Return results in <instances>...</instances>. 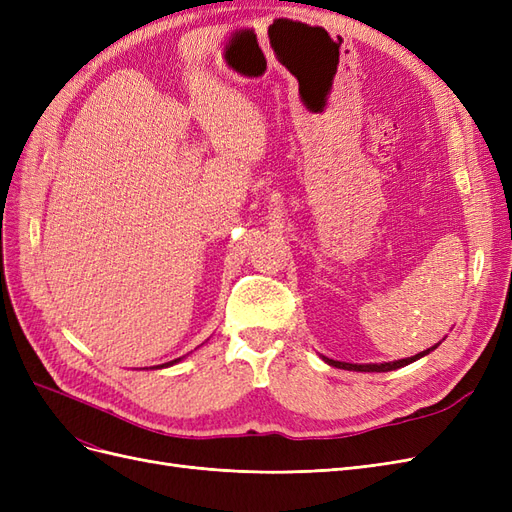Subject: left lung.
I'll return each mask as SVG.
<instances>
[{"label": "left lung", "mask_w": 512, "mask_h": 512, "mask_svg": "<svg viewBox=\"0 0 512 512\" xmlns=\"http://www.w3.org/2000/svg\"><path fill=\"white\" fill-rule=\"evenodd\" d=\"M438 346H440V344H436L433 348H427V350H423V352H418V354H414V356H408V359H399V361H391V363H367V365H356V363L333 361V359H327V356H322V359H324V363H329V365H333V367H337V369H348V371H393V369H399V367H404V365H410V363L418 361V359H421V356L429 354L431 350H436Z\"/></svg>", "instance_id": "1"}]
</instances>
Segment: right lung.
Masks as SVG:
<instances>
[{"label": "right lung", "mask_w": 512, "mask_h": 512, "mask_svg": "<svg viewBox=\"0 0 512 512\" xmlns=\"http://www.w3.org/2000/svg\"><path fill=\"white\" fill-rule=\"evenodd\" d=\"M179 361H181V359H175V361H168V363H162V365H158V367H160V369H162V367H170V365H175V363H179ZM151 369H153V367H151Z\"/></svg>", "instance_id": "obj_1"}]
</instances>
